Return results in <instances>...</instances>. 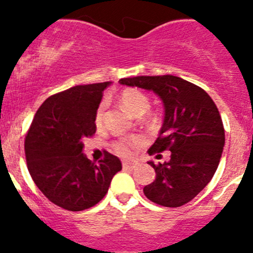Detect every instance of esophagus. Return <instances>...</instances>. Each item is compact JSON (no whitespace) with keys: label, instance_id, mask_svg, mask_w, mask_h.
I'll list each match as a JSON object with an SVG mask.
<instances>
[{"label":"esophagus","instance_id":"34e87169","mask_svg":"<svg viewBox=\"0 0 253 253\" xmlns=\"http://www.w3.org/2000/svg\"><path fill=\"white\" fill-rule=\"evenodd\" d=\"M136 167H137V164H134V163H128V162L122 163V168H124L125 170H132V169H134Z\"/></svg>","mask_w":253,"mask_h":253}]
</instances>
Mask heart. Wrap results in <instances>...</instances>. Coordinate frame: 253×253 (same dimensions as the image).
<instances>
[{
  "mask_svg": "<svg viewBox=\"0 0 253 253\" xmlns=\"http://www.w3.org/2000/svg\"><path fill=\"white\" fill-rule=\"evenodd\" d=\"M120 101L124 105V108L126 109L129 114H132L133 116L139 117L142 115H144L145 112L149 110L150 108V99L148 98L147 94H144L143 91L138 90V89H126L121 93L120 95ZM105 108L106 103L99 104L98 109L95 111V126L101 127L104 122V115H105ZM142 144V138L137 136L127 137V138H121L119 141L114 143V150L116 152V154L121 155V157H131L132 152L136 147Z\"/></svg>",
  "mask_w": 253,
  "mask_h": 253,
  "instance_id": "obj_1",
  "label": "heart"
}]
</instances>
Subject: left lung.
<instances>
[{
  "label": "left lung",
  "mask_w": 253,
  "mask_h": 253,
  "mask_svg": "<svg viewBox=\"0 0 253 253\" xmlns=\"http://www.w3.org/2000/svg\"><path fill=\"white\" fill-rule=\"evenodd\" d=\"M119 82L153 90L164 104V122L148 153L170 150L171 155L169 162L148 163L157 176L143 188L145 197L170 208L186 205L208 185L220 162L225 133L218 108L202 88L175 76H138Z\"/></svg>",
  "instance_id": "left-lung-1"
}]
</instances>
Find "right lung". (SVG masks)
I'll use <instances>...</instances> for the list:
<instances>
[{
    "mask_svg": "<svg viewBox=\"0 0 253 253\" xmlns=\"http://www.w3.org/2000/svg\"><path fill=\"white\" fill-rule=\"evenodd\" d=\"M109 82L76 85L51 95L38 109L24 142L33 181L45 197L71 211L88 209L108 193L120 159L109 152L95 164L82 153L96 131L95 111Z\"/></svg>",
    "mask_w": 253,
    "mask_h": 253,
    "instance_id": "right-lung-1",
    "label": "right lung"
}]
</instances>
